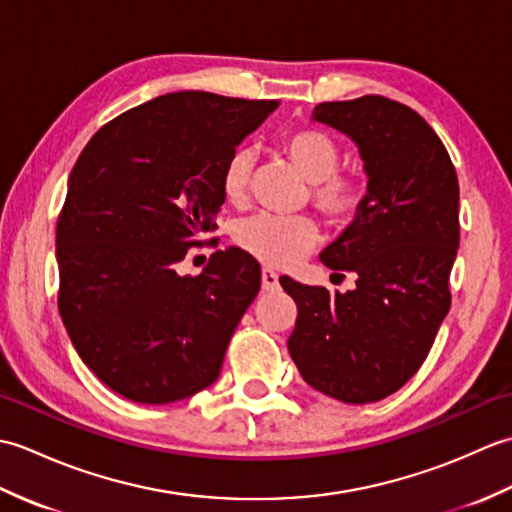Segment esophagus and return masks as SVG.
<instances>
[{"label": "esophagus", "mask_w": 512, "mask_h": 512, "mask_svg": "<svg viewBox=\"0 0 512 512\" xmlns=\"http://www.w3.org/2000/svg\"><path fill=\"white\" fill-rule=\"evenodd\" d=\"M277 286H279L277 273H273V270H270V268H264V270H262V288H264L266 292H273Z\"/></svg>", "instance_id": "1"}]
</instances>
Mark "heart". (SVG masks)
<instances>
[{"label": "heart", "mask_w": 512, "mask_h": 512, "mask_svg": "<svg viewBox=\"0 0 512 512\" xmlns=\"http://www.w3.org/2000/svg\"><path fill=\"white\" fill-rule=\"evenodd\" d=\"M286 158L310 182V198L334 222H350L363 211L369 184L363 173L339 169L341 149L336 140L317 127H301L284 134L279 143ZM255 169V151L237 147L222 167V191L228 202H244ZM235 239L246 253L275 268H290L310 255L321 231L306 215L259 213L239 222Z\"/></svg>", "instance_id": "1"}]
</instances>
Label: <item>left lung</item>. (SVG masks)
<instances>
[{
	"label": "left lung",
	"instance_id": "1",
	"mask_svg": "<svg viewBox=\"0 0 512 512\" xmlns=\"http://www.w3.org/2000/svg\"><path fill=\"white\" fill-rule=\"evenodd\" d=\"M363 158V211L321 253L356 288L330 292L290 277L297 303L288 352L303 380L350 405L383 400L418 372L451 308L460 246V184L442 140L411 107L367 94L314 107Z\"/></svg>",
	"mask_w": 512,
	"mask_h": 512
}]
</instances>
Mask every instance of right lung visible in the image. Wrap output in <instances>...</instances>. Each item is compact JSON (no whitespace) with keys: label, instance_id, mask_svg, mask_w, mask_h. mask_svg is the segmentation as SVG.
Segmentation results:
<instances>
[{"label":"right lung","instance_id":"right-lung-1","mask_svg":"<svg viewBox=\"0 0 512 512\" xmlns=\"http://www.w3.org/2000/svg\"><path fill=\"white\" fill-rule=\"evenodd\" d=\"M277 101L173 92L103 125L70 173L57 222L59 312L74 350L127 400L169 405L220 376L262 286L239 248L178 275L215 231L228 154Z\"/></svg>","mask_w":512,"mask_h":512}]
</instances>
